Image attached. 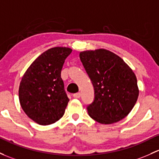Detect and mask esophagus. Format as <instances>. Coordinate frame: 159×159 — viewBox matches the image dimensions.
<instances>
[{
    "label": "esophagus",
    "instance_id": "esophagus-1",
    "mask_svg": "<svg viewBox=\"0 0 159 159\" xmlns=\"http://www.w3.org/2000/svg\"><path fill=\"white\" fill-rule=\"evenodd\" d=\"M73 97H74L75 98H80V97H81V93H75L73 94Z\"/></svg>",
    "mask_w": 159,
    "mask_h": 159
}]
</instances>
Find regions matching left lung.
I'll return each mask as SVG.
<instances>
[{
  "mask_svg": "<svg viewBox=\"0 0 159 159\" xmlns=\"http://www.w3.org/2000/svg\"><path fill=\"white\" fill-rule=\"evenodd\" d=\"M80 59L93 86L94 98L88 114L102 124L123 120L136 104L137 79L121 58L106 49L80 52Z\"/></svg>",
  "mask_w": 159,
  "mask_h": 159,
  "instance_id": "obj_1",
  "label": "left lung"
}]
</instances>
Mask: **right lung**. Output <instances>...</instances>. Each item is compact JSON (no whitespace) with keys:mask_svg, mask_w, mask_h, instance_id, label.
Here are the masks:
<instances>
[{"mask_svg":"<svg viewBox=\"0 0 159 159\" xmlns=\"http://www.w3.org/2000/svg\"><path fill=\"white\" fill-rule=\"evenodd\" d=\"M71 51L66 47L48 49L23 75L19 88L20 103L25 113L38 124H52L64 115L69 99L61 71Z\"/></svg>","mask_w":159,"mask_h":159,"instance_id":"1","label":"right lung"}]
</instances>
